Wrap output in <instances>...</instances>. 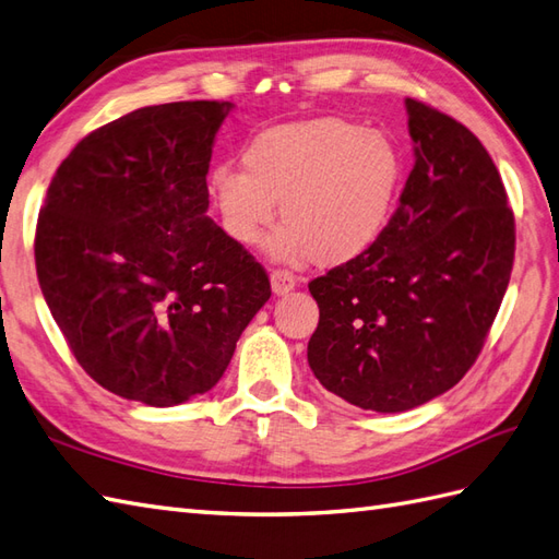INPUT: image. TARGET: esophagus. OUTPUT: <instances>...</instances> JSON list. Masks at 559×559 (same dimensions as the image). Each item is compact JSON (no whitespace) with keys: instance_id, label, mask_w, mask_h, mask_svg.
Returning a JSON list of instances; mask_svg holds the SVG:
<instances>
[{"instance_id":"obj_1","label":"esophagus","mask_w":559,"mask_h":559,"mask_svg":"<svg viewBox=\"0 0 559 559\" xmlns=\"http://www.w3.org/2000/svg\"><path fill=\"white\" fill-rule=\"evenodd\" d=\"M295 285H297V278H295V274H290V271H285V269L271 271V290H274L276 295L290 293Z\"/></svg>"}]
</instances>
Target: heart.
Segmentation results:
<instances>
[{"mask_svg": "<svg viewBox=\"0 0 559 559\" xmlns=\"http://www.w3.org/2000/svg\"><path fill=\"white\" fill-rule=\"evenodd\" d=\"M242 168L216 166L210 194L221 224L240 245L269 242L283 262L314 257L345 264L381 238L402 183V154L393 138L341 116L266 128L242 150Z\"/></svg>", "mask_w": 559, "mask_h": 559, "instance_id": "b5f03b06", "label": "heart"}]
</instances>
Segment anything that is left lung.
Returning a JSON list of instances; mask_svg holds the SVG:
<instances>
[{"label": "left lung", "mask_w": 559, "mask_h": 559, "mask_svg": "<svg viewBox=\"0 0 559 559\" xmlns=\"http://www.w3.org/2000/svg\"><path fill=\"white\" fill-rule=\"evenodd\" d=\"M414 168L381 238L309 281L319 326L309 367L326 391L405 412L472 369L514 264V214L469 128L405 99Z\"/></svg>", "instance_id": "obj_1"}]
</instances>
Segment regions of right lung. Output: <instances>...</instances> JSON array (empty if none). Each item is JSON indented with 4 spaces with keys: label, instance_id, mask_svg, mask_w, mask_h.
I'll list each match as a JSON object with an SVG mask.
<instances>
[{
    "label": "right lung",
    "instance_id": "1",
    "mask_svg": "<svg viewBox=\"0 0 559 559\" xmlns=\"http://www.w3.org/2000/svg\"><path fill=\"white\" fill-rule=\"evenodd\" d=\"M230 102L142 107L85 135L37 216L45 302L90 379L150 407L218 383L271 297L264 266L206 216Z\"/></svg>",
    "mask_w": 559,
    "mask_h": 559
}]
</instances>
